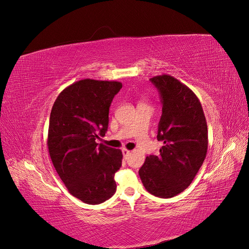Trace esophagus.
<instances>
[{"mask_svg":"<svg viewBox=\"0 0 249 249\" xmlns=\"http://www.w3.org/2000/svg\"><path fill=\"white\" fill-rule=\"evenodd\" d=\"M123 155H124V159H126V158L131 155V152L130 150H127L126 148H123Z\"/></svg>","mask_w":249,"mask_h":249,"instance_id":"esophagus-1","label":"esophagus"}]
</instances>
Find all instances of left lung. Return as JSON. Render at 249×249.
Instances as JSON below:
<instances>
[{"instance_id":"8db88e82","label":"left lung","mask_w":249,"mask_h":249,"mask_svg":"<svg viewBox=\"0 0 249 249\" xmlns=\"http://www.w3.org/2000/svg\"><path fill=\"white\" fill-rule=\"evenodd\" d=\"M149 81L161 97L157 139L163 142V146L159 156L146 157L139 176L150 194L170 198L192 183L205 161L208 125L201 104L189 87L169 74Z\"/></svg>"}]
</instances>
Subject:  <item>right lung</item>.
Listing matches in <instances>:
<instances>
[{
    "label": "right lung",
    "mask_w": 249,
    "mask_h": 249,
    "mask_svg": "<svg viewBox=\"0 0 249 249\" xmlns=\"http://www.w3.org/2000/svg\"><path fill=\"white\" fill-rule=\"evenodd\" d=\"M122 87L116 81L74 82L51 111L48 147L53 165L72 196L88 205L106 201L116 191L122 150L95 140L108 130L109 108Z\"/></svg>",
    "instance_id": "obj_1"
}]
</instances>
